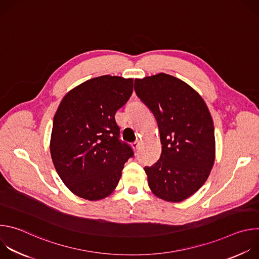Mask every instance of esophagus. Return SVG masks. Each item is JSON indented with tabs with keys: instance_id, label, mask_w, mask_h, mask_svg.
Wrapping results in <instances>:
<instances>
[{
	"instance_id": "obj_1",
	"label": "esophagus",
	"mask_w": 259,
	"mask_h": 259,
	"mask_svg": "<svg viewBox=\"0 0 259 259\" xmlns=\"http://www.w3.org/2000/svg\"><path fill=\"white\" fill-rule=\"evenodd\" d=\"M131 145H132V147H133V150H134V151L138 150V147H139V145H140V140H136V141H135V142H133Z\"/></svg>"
}]
</instances>
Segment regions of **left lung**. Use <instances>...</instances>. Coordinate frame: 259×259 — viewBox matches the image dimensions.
Returning <instances> with one entry per match:
<instances>
[{
  "instance_id": "left-lung-1",
  "label": "left lung",
  "mask_w": 259,
  "mask_h": 259,
  "mask_svg": "<svg viewBox=\"0 0 259 259\" xmlns=\"http://www.w3.org/2000/svg\"><path fill=\"white\" fill-rule=\"evenodd\" d=\"M134 90L154 114L162 144L159 161L144 167L149 187L164 201H184L201 189L215 161L207 104L189 84L164 72L135 79Z\"/></svg>"
}]
</instances>
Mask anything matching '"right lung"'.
I'll use <instances>...</instances> for the list:
<instances>
[{
  "label": "right lung",
  "instance_id": "add662e5",
  "mask_svg": "<svg viewBox=\"0 0 259 259\" xmlns=\"http://www.w3.org/2000/svg\"><path fill=\"white\" fill-rule=\"evenodd\" d=\"M132 91L133 79L105 75L62 98L53 119L50 153L59 177L76 196L98 201L117 188L133 151L119 140L115 115Z\"/></svg>",
  "mask_w": 259,
  "mask_h": 259
}]
</instances>
